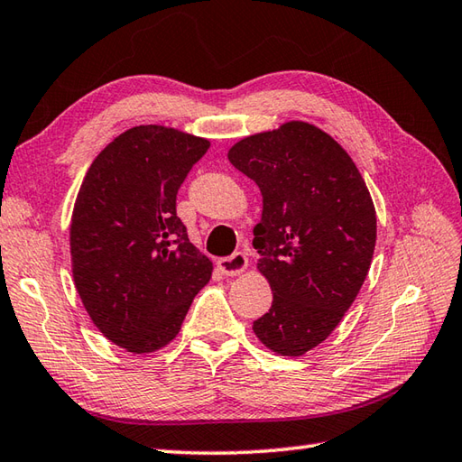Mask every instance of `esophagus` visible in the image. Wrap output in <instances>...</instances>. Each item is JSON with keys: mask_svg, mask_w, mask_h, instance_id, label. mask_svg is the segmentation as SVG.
<instances>
[{"mask_svg": "<svg viewBox=\"0 0 462 462\" xmlns=\"http://www.w3.org/2000/svg\"><path fill=\"white\" fill-rule=\"evenodd\" d=\"M218 268L224 276H240V273L248 270V258L242 252H236L228 258L218 260Z\"/></svg>", "mask_w": 462, "mask_h": 462, "instance_id": "34e87169", "label": "esophagus"}]
</instances>
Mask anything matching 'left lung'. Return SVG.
<instances>
[{
	"label": "left lung",
	"instance_id": "left-lung-1",
	"mask_svg": "<svg viewBox=\"0 0 462 462\" xmlns=\"http://www.w3.org/2000/svg\"><path fill=\"white\" fill-rule=\"evenodd\" d=\"M228 161L262 192L252 246L273 300L252 329L270 351L300 357L356 301L375 250V206L346 149L306 121L244 136Z\"/></svg>",
	"mask_w": 462,
	"mask_h": 462
}]
</instances>
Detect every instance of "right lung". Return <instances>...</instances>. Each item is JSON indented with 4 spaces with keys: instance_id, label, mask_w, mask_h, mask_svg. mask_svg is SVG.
Returning <instances> with one entry per match:
<instances>
[{
    "instance_id": "obj_1",
    "label": "right lung",
    "mask_w": 462,
    "mask_h": 462,
    "mask_svg": "<svg viewBox=\"0 0 462 462\" xmlns=\"http://www.w3.org/2000/svg\"><path fill=\"white\" fill-rule=\"evenodd\" d=\"M208 146L172 126H133L97 154L77 194L69 228L77 293L97 329L136 356L179 336L212 278V262L176 216V192Z\"/></svg>"
}]
</instances>
